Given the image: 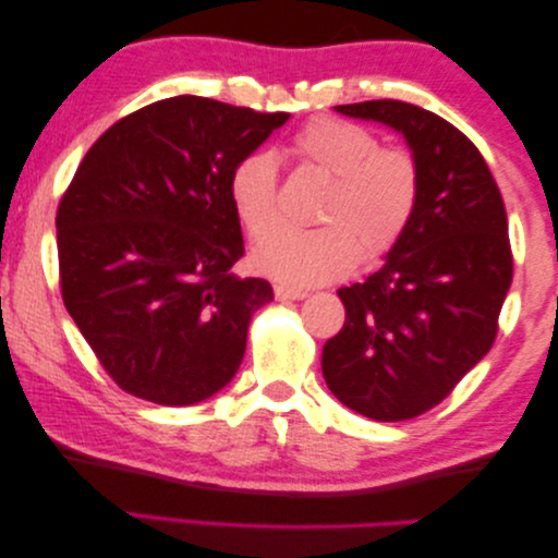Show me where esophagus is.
I'll return each instance as SVG.
<instances>
[{"instance_id": "1", "label": "esophagus", "mask_w": 558, "mask_h": 558, "mask_svg": "<svg viewBox=\"0 0 558 558\" xmlns=\"http://www.w3.org/2000/svg\"><path fill=\"white\" fill-rule=\"evenodd\" d=\"M274 296H277L279 301H301V299H306V291L277 284V287H274Z\"/></svg>"}]
</instances>
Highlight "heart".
<instances>
[{
  "label": "heart",
  "mask_w": 558,
  "mask_h": 558,
  "mask_svg": "<svg viewBox=\"0 0 558 558\" xmlns=\"http://www.w3.org/2000/svg\"><path fill=\"white\" fill-rule=\"evenodd\" d=\"M301 162L331 175L314 230H277L257 244L252 267L284 287H318L378 262L403 240L423 190L417 158L403 145H378L376 133L343 118L318 116L291 138ZM236 219L252 240L279 222V172L269 153L236 160L227 182Z\"/></svg>",
  "instance_id": "b5f03b06"
}]
</instances>
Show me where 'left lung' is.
<instances>
[{
	"instance_id": "obj_1",
	"label": "left lung",
	"mask_w": 558,
	"mask_h": 558,
	"mask_svg": "<svg viewBox=\"0 0 558 558\" xmlns=\"http://www.w3.org/2000/svg\"><path fill=\"white\" fill-rule=\"evenodd\" d=\"M336 111L403 133L423 175L383 269L339 289L345 322L322 355L343 405L398 423L440 405L495 343L514 274L507 209L482 153L445 118L392 98Z\"/></svg>"
}]
</instances>
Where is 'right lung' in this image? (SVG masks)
<instances>
[{
	"instance_id": "add662e5",
	"label": "right lung",
	"mask_w": 558,
	"mask_h": 558,
	"mask_svg": "<svg viewBox=\"0 0 558 558\" xmlns=\"http://www.w3.org/2000/svg\"><path fill=\"white\" fill-rule=\"evenodd\" d=\"M287 121L175 96L121 118L84 155L57 209L59 287L121 390L195 405L234 378L274 291L232 274L244 242L227 182Z\"/></svg>"
}]
</instances>
